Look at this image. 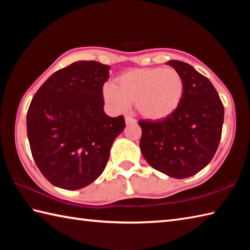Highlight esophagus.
I'll use <instances>...</instances> for the list:
<instances>
[{"mask_svg": "<svg viewBox=\"0 0 250 250\" xmlns=\"http://www.w3.org/2000/svg\"><path fill=\"white\" fill-rule=\"evenodd\" d=\"M125 125H134V124H136V120L134 118H132V117H129V116H125Z\"/></svg>", "mask_w": 250, "mask_h": 250, "instance_id": "34e87169", "label": "esophagus"}]
</instances>
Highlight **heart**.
<instances>
[{"label":"heart","mask_w":250,"mask_h":250,"mask_svg":"<svg viewBox=\"0 0 250 250\" xmlns=\"http://www.w3.org/2000/svg\"><path fill=\"white\" fill-rule=\"evenodd\" d=\"M185 86L174 68H136L117 77L115 86L103 88L105 102L115 109H125L134 103L144 119L160 121L168 118L179 107Z\"/></svg>","instance_id":"1"}]
</instances>
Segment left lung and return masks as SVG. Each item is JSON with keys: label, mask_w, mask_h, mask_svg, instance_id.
<instances>
[{"label": "left lung", "mask_w": 250, "mask_h": 250, "mask_svg": "<svg viewBox=\"0 0 250 250\" xmlns=\"http://www.w3.org/2000/svg\"><path fill=\"white\" fill-rule=\"evenodd\" d=\"M167 64L183 77L182 103L167 119L139 122L140 147L143 157L157 171L187 178L213 159L220 142L225 108L213 83L193 66L178 60Z\"/></svg>", "instance_id": "1"}]
</instances>
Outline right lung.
Masks as SVG:
<instances>
[{"label": "right lung", "mask_w": 250, "mask_h": 250, "mask_svg": "<svg viewBox=\"0 0 250 250\" xmlns=\"http://www.w3.org/2000/svg\"><path fill=\"white\" fill-rule=\"evenodd\" d=\"M109 66L77 61L47 79L32 99L26 132L37 167L50 184L77 190L103 173L122 116L104 111L103 84Z\"/></svg>", "instance_id": "add662e5"}]
</instances>
